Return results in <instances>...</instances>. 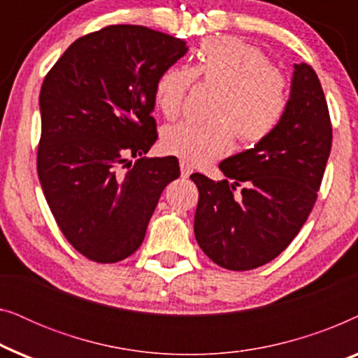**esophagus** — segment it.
Masks as SVG:
<instances>
[{
  "label": "esophagus",
  "mask_w": 358,
  "mask_h": 358,
  "mask_svg": "<svg viewBox=\"0 0 358 358\" xmlns=\"http://www.w3.org/2000/svg\"><path fill=\"white\" fill-rule=\"evenodd\" d=\"M179 166H180V176H182V178H189L190 174H192V168H190V164L187 163V161H180L179 163Z\"/></svg>",
  "instance_id": "1"
}]
</instances>
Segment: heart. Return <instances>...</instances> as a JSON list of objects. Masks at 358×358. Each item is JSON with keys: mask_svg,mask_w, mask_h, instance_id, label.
Masks as SVG:
<instances>
[{"mask_svg": "<svg viewBox=\"0 0 358 358\" xmlns=\"http://www.w3.org/2000/svg\"><path fill=\"white\" fill-rule=\"evenodd\" d=\"M217 87L205 124L180 122L166 127L161 146L189 164L202 166L228 155L234 138L257 145L271 136L285 115L288 85L266 55L236 37L202 42L192 66H169L155 83V102L166 119H176L192 81Z\"/></svg>", "mask_w": 358, "mask_h": 358, "instance_id": "b5f03b06", "label": "heart"}]
</instances>
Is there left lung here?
<instances>
[{"instance_id":"1","label":"left lung","mask_w":358,"mask_h":358,"mask_svg":"<svg viewBox=\"0 0 358 358\" xmlns=\"http://www.w3.org/2000/svg\"><path fill=\"white\" fill-rule=\"evenodd\" d=\"M331 145L321 83L308 63H298L275 131L222 161L227 179L190 176L199 189L194 233L202 251L228 271H251L285 251L316 202Z\"/></svg>"}]
</instances>
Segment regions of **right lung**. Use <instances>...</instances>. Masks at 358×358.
<instances>
[{
	"label": "right lung",
	"instance_id": "add662e5",
	"mask_svg": "<svg viewBox=\"0 0 358 358\" xmlns=\"http://www.w3.org/2000/svg\"><path fill=\"white\" fill-rule=\"evenodd\" d=\"M185 53L168 34L107 26L73 42L43 80L38 180L68 243L91 261L131 256L180 176L176 156L145 155L158 140L155 83Z\"/></svg>",
	"mask_w": 358,
	"mask_h": 358
}]
</instances>
